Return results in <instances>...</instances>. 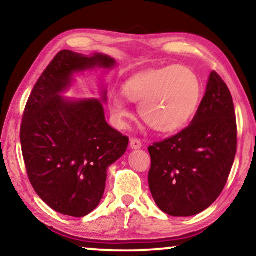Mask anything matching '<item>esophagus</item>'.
<instances>
[{
	"label": "esophagus",
	"mask_w": 256,
	"mask_h": 256,
	"mask_svg": "<svg viewBox=\"0 0 256 256\" xmlns=\"http://www.w3.org/2000/svg\"><path fill=\"white\" fill-rule=\"evenodd\" d=\"M130 146H132V149H140L142 146V143L138 138H132L130 140Z\"/></svg>",
	"instance_id": "1"
}]
</instances>
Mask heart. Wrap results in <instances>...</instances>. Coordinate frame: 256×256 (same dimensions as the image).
Instances as JSON below:
<instances>
[{
	"label": "heart",
	"instance_id": "1",
	"mask_svg": "<svg viewBox=\"0 0 256 256\" xmlns=\"http://www.w3.org/2000/svg\"><path fill=\"white\" fill-rule=\"evenodd\" d=\"M126 99L138 106L146 127L160 134L180 132L194 118L200 104V79L190 68L171 65L132 76L122 86ZM110 112L118 126L132 118L127 104L118 94L110 101Z\"/></svg>",
	"mask_w": 256,
	"mask_h": 256
}]
</instances>
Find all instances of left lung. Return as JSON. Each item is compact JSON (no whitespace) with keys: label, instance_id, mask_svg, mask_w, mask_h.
Instances as JSON below:
<instances>
[{"label":"left lung","instance_id":"left-lung-1","mask_svg":"<svg viewBox=\"0 0 256 256\" xmlns=\"http://www.w3.org/2000/svg\"><path fill=\"white\" fill-rule=\"evenodd\" d=\"M236 118L228 87L212 71L194 120L178 134L149 146L148 180L157 206L190 216L216 202L236 152Z\"/></svg>","mask_w":256,"mask_h":256}]
</instances>
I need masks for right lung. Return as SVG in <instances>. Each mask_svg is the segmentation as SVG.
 Returning a JSON list of instances; mask_svg holds the SVG:
<instances>
[{"label": "right lung", "mask_w": 256, "mask_h": 256, "mask_svg": "<svg viewBox=\"0 0 256 256\" xmlns=\"http://www.w3.org/2000/svg\"><path fill=\"white\" fill-rule=\"evenodd\" d=\"M114 65L106 54L62 50L28 99L20 132L28 177L43 202L62 214L80 218L99 205L108 166L126 152L129 138L107 124L99 100L71 101L59 93L74 72Z\"/></svg>", "instance_id": "add662e5"}]
</instances>
